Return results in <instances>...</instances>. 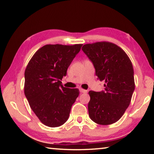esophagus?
<instances>
[{"label":"esophagus","mask_w":154,"mask_h":154,"mask_svg":"<svg viewBox=\"0 0 154 154\" xmlns=\"http://www.w3.org/2000/svg\"><path fill=\"white\" fill-rule=\"evenodd\" d=\"M79 91H80V93H87V91L84 90V89H83V88H79Z\"/></svg>","instance_id":"34e87169"}]
</instances>
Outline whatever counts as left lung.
<instances>
[{
  "mask_svg": "<svg viewBox=\"0 0 154 154\" xmlns=\"http://www.w3.org/2000/svg\"><path fill=\"white\" fill-rule=\"evenodd\" d=\"M82 49L93 62L96 76L105 82L104 91L88 92L89 117L99 125H111L120 120L131 100L135 90L132 63L120 47L111 42L88 43Z\"/></svg>",
  "mask_w": 154,
  "mask_h": 154,
  "instance_id": "obj_1",
  "label": "left lung"
}]
</instances>
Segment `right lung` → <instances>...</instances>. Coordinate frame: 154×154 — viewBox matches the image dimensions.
Wrapping results in <instances>:
<instances>
[{"mask_svg":"<svg viewBox=\"0 0 154 154\" xmlns=\"http://www.w3.org/2000/svg\"><path fill=\"white\" fill-rule=\"evenodd\" d=\"M82 46L45 45L34 53L27 64L25 95L32 110L45 126L59 127L69 118L79 91L63 87L61 80Z\"/></svg>","mask_w":154,"mask_h":154,"instance_id":"right-lung-1","label":"right lung"}]
</instances>
